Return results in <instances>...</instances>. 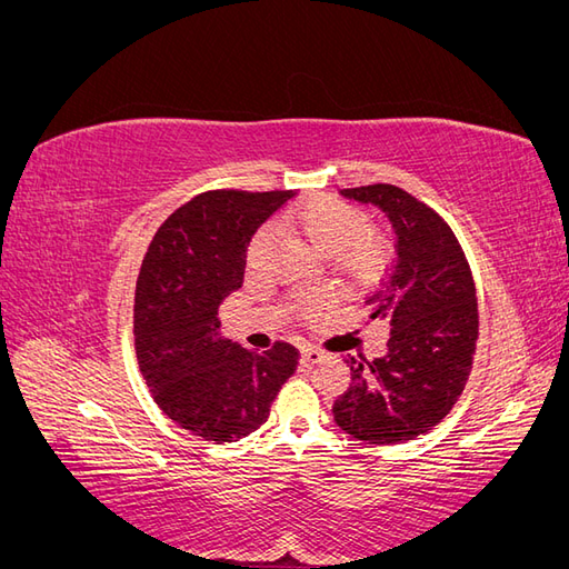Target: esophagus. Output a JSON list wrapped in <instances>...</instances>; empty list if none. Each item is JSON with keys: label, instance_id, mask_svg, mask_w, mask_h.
<instances>
[{"label": "esophagus", "instance_id": "1", "mask_svg": "<svg viewBox=\"0 0 569 569\" xmlns=\"http://www.w3.org/2000/svg\"><path fill=\"white\" fill-rule=\"evenodd\" d=\"M325 358H327V353L320 351V349H316V347H303V349H301V363H306V366L322 363Z\"/></svg>", "mask_w": 569, "mask_h": 569}]
</instances>
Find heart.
I'll list each match as a JSON object with an SVG mask.
<instances>
[{
	"label": "heart",
	"mask_w": 569,
	"mask_h": 569,
	"mask_svg": "<svg viewBox=\"0 0 569 569\" xmlns=\"http://www.w3.org/2000/svg\"><path fill=\"white\" fill-rule=\"evenodd\" d=\"M287 226L303 234L313 249L325 256H335L337 266L356 280H368L387 263V237L368 230V216L356 206L335 197H313L297 203L284 213ZM272 249V232L258 230L247 249L249 268H258ZM301 313L318 318L330 306V297L313 295L299 301Z\"/></svg>",
	"instance_id": "b5f03b06"
}]
</instances>
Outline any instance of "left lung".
Listing matches in <instances>:
<instances>
[{
    "instance_id": "left-lung-1",
    "label": "left lung",
    "mask_w": 569,
    "mask_h": 569,
    "mask_svg": "<svg viewBox=\"0 0 569 569\" xmlns=\"http://www.w3.org/2000/svg\"><path fill=\"white\" fill-rule=\"evenodd\" d=\"M372 203L396 232V258L372 295L370 320L389 327L387 356L349 358L351 387L335 422L368 443H403L449 416L468 382L479 337L475 280L453 230L393 184L341 189Z\"/></svg>"
}]
</instances>
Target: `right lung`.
I'll use <instances>...</instances> for the list:
<instances>
[{"label":"right lung","mask_w":569,"mask_h":569,"mask_svg":"<svg viewBox=\"0 0 569 569\" xmlns=\"http://www.w3.org/2000/svg\"><path fill=\"white\" fill-rule=\"evenodd\" d=\"M295 197L213 189L187 201L153 234L134 289V351L153 401L206 441L261 427L299 351L274 341L253 353L222 339L218 308L244 282L253 232Z\"/></svg>","instance_id":"right-lung-1"}]
</instances>
